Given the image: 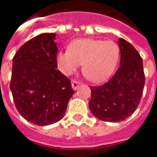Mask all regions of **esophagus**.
<instances>
[{"mask_svg":"<svg viewBox=\"0 0 157 157\" xmlns=\"http://www.w3.org/2000/svg\"><path fill=\"white\" fill-rule=\"evenodd\" d=\"M80 84H81L80 82L76 81V80H73V81H72V88H73V89L75 90V89H78V87L80 86Z\"/></svg>","mask_w":157,"mask_h":157,"instance_id":"esophagus-1","label":"esophagus"}]
</instances>
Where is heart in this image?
Here are the masks:
<instances>
[{
  "instance_id": "1",
  "label": "heart",
  "mask_w": 157,
  "mask_h": 157,
  "mask_svg": "<svg viewBox=\"0 0 157 157\" xmlns=\"http://www.w3.org/2000/svg\"><path fill=\"white\" fill-rule=\"evenodd\" d=\"M120 56V48L112 40L91 38L73 41L68 50L57 54V64L62 73L70 75L82 64V73L94 82H101L110 76Z\"/></svg>"
}]
</instances>
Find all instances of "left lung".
I'll list each match as a JSON object with an SVG mask.
<instances>
[{
  "label": "left lung",
  "mask_w": 157,
  "mask_h": 157,
  "mask_svg": "<svg viewBox=\"0 0 157 157\" xmlns=\"http://www.w3.org/2000/svg\"><path fill=\"white\" fill-rule=\"evenodd\" d=\"M121 60L116 74L103 85L90 87L89 109L104 122H121L137 109L145 84L143 59L126 40L118 41Z\"/></svg>",
  "instance_id": "8db88e82"
}]
</instances>
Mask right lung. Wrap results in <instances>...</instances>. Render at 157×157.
Instances as JSON below:
<instances>
[{"mask_svg": "<svg viewBox=\"0 0 157 157\" xmlns=\"http://www.w3.org/2000/svg\"><path fill=\"white\" fill-rule=\"evenodd\" d=\"M56 34L28 41L13 58L10 89L14 105L28 122L50 125L64 116L74 95L70 80L57 69Z\"/></svg>", "mask_w": 157, "mask_h": 157, "instance_id": "add662e5", "label": "right lung"}]
</instances>
